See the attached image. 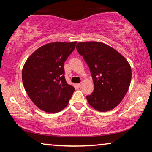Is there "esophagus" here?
<instances>
[{"label": "esophagus", "instance_id": "esophagus-1", "mask_svg": "<svg viewBox=\"0 0 152 152\" xmlns=\"http://www.w3.org/2000/svg\"><path fill=\"white\" fill-rule=\"evenodd\" d=\"M78 86L79 87H81V86H82V83H79V84H78Z\"/></svg>", "mask_w": 152, "mask_h": 152}]
</instances>
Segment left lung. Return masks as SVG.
I'll list each match as a JSON object with an SVG mask.
<instances>
[{
  "label": "left lung",
  "mask_w": 152,
  "mask_h": 152,
  "mask_svg": "<svg viewBox=\"0 0 152 152\" xmlns=\"http://www.w3.org/2000/svg\"><path fill=\"white\" fill-rule=\"evenodd\" d=\"M78 52L91 70L94 88L86 96L89 104L100 112L109 111L119 104L129 88L132 69L126 58L102 42H80Z\"/></svg>",
  "instance_id": "left-lung-1"
}]
</instances>
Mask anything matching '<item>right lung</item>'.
<instances>
[{
	"instance_id": "add662e5",
	"label": "right lung",
	"mask_w": 152,
	"mask_h": 152,
	"mask_svg": "<svg viewBox=\"0 0 152 152\" xmlns=\"http://www.w3.org/2000/svg\"><path fill=\"white\" fill-rule=\"evenodd\" d=\"M77 42L47 43L31 55L22 70L25 91L39 109L58 113L69 102L75 88L66 82L64 63Z\"/></svg>"
}]
</instances>
